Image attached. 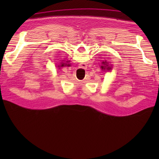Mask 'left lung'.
Segmentation results:
<instances>
[{"instance_id": "obj_1", "label": "left lung", "mask_w": 159, "mask_h": 159, "mask_svg": "<svg viewBox=\"0 0 159 159\" xmlns=\"http://www.w3.org/2000/svg\"><path fill=\"white\" fill-rule=\"evenodd\" d=\"M102 64H103V66H101V68L102 69H104V70H105V69L110 70V69H111V67L109 66L108 62H107V61H102Z\"/></svg>"}]
</instances>
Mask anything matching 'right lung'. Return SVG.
Masks as SVG:
<instances>
[{"mask_svg": "<svg viewBox=\"0 0 159 159\" xmlns=\"http://www.w3.org/2000/svg\"><path fill=\"white\" fill-rule=\"evenodd\" d=\"M64 66V63L63 64H61V65H60V66Z\"/></svg>", "mask_w": 159, "mask_h": 159, "instance_id": "obj_1", "label": "right lung"}]
</instances>
